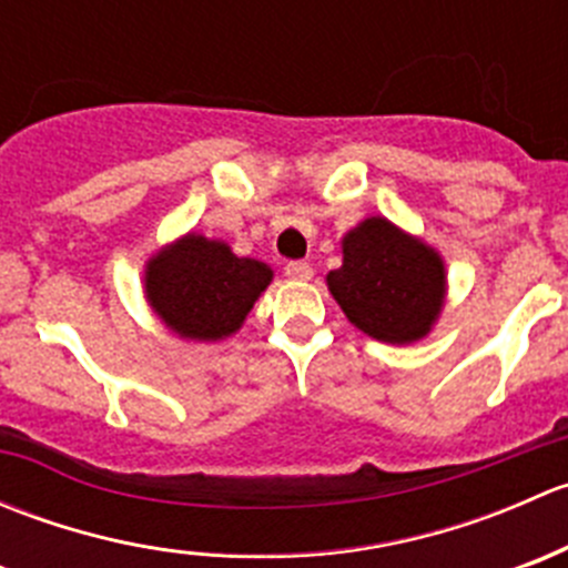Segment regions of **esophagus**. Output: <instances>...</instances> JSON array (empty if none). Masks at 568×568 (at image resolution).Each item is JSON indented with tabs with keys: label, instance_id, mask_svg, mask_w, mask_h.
<instances>
[{
	"label": "esophagus",
	"instance_id": "34e87169",
	"mask_svg": "<svg viewBox=\"0 0 568 568\" xmlns=\"http://www.w3.org/2000/svg\"><path fill=\"white\" fill-rule=\"evenodd\" d=\"M285 274H288L291 280H302V283H307V280H313V266L305 261H291L285 263Z\"/></svg>",
	"mask_w": 568,
	"mask_h": 568
}]
</instances>
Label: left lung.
Listing matches in <instances>:
<instances>
[{"label":"left lung","mask_w":568,"mask_h":568,"mask_svg":"<svg viewBox=\"0 0 568 568\" xmlns=\"http://www.w3.org/2000/svg\"><path fill=\"white\" fill-rule=\"evenodd\" d=\"M326 285L357 329L404 346L426 337L439 318L445 263L385 216H368L343 236V266L326 274Z\"/></svg>","instance_id":"1"}]
</instances>
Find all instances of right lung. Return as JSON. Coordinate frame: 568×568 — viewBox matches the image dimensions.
I'll return each mask as SVG.
<instances>
[{
  "label": "right lung",
  "mask_w": 568,
  "mask_h": 568,
  "mask_svg": "<svg viewBox=\"0 0 568 568\" xmlns=\"http://www.w3.org/2000/svg\"><path fill=\"white\" fill-rule=\"evenodd\" d=\"M272 268L239 257L225 242L186 233L145 266V296L156 316L186 341H222L244 324Z\"/></svg>",
  "instance_id": "obj_1"
}]
</instances>
